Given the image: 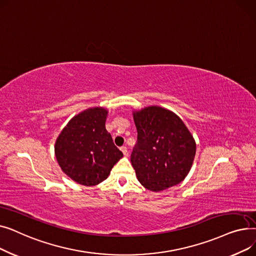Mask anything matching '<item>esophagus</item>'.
Here are the masks:
<instances>
[{
  "label": "esophagus",
  "mask_w": 256,
  "mask_h": 256,
  "mask_svg": "<svg viewBox=\"0 0 256 256\" xmlns=\"http://www.w3.org/2000/svg\"><path fill=\"white\" fill-rule=\"evenodd\" d=\"M120 150H121V152H122V154H124V156H128V148H126V146H122V147H121V148H120Z\"/></svg>",
  "instance_id": "1"
}]
</instances>
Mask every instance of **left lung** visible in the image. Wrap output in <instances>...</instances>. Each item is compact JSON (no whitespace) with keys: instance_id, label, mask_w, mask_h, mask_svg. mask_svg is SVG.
<instances>
[{"instance_id":"8db88e82","label":"left lung","mask_w":256,"mask_h":256,"mask_svg":"<svg viewBox=\"0 0 256 256\" xmlns=\"http://www.w3.org/2000/svg\"><path fill=\"white\" fill-rule=\"evenodd\" d=\"M132 117L138 138L130 162L140 184L160 192L182 182L196 154L195 140L184 121L158 106L132 111Z\"/></svg>"}]
</instances>
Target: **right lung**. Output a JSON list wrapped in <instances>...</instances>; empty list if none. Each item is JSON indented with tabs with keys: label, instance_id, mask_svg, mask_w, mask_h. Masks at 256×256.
Returning a JSON list of instances; mask_svg holds the SVG:
<instances>
[{
	"label": "right lung",
	"instance_id": "obj_1",
	"mask_svg": "<svg viewBox=\"0 0 256 256\" xmlns=\"http://www.w3.org/2000/svg\"><path fill=\"white\" fill-rule=\"evenodd\" d=\"M108 110L93 106L74 116L55 143V156L62 171L86 186L104 182L124 156L106 130Z\"/></svg>",
	"mask_w": 256,
	"mask_h": 256
}]
</instances>
